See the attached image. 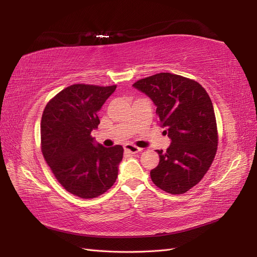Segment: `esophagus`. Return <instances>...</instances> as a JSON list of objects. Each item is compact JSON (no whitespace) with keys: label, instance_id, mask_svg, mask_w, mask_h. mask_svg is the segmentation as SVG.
<instances>
[{"label":"esophagus","instance_id":"obj_1","mask_svg":"<svg viewBox=\"0 0 257 257\" xmlns=\"http://www.w3.org/2000/svg\"><path fill=\"white\" fill-rule=\"evenodd\" d=\"M124 150L130 152V154H138V152H140L143 149L139 148V147H137V146H135V145L127 144L124 146Z\"/></svg>","mask_w":257,"mask_h":257}]
</instances>
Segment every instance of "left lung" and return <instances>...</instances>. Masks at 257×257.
<instances>
[{
	"label": "left lung",
	"instance_id": "1",
	"mask_svg": "<svg viewBox=\"0 0 257 257\" xmlns=\"http://www.w3.org/2000/svg\"><path fill=\"white\" fill-rule=\"evenodd\" d=\"M148 95L157 106L156 113L169 148L157 150L159 165L150 171L158 188L171 194L185 193L198 184L216 155L219 135L211 98L198 81L183 76L160 73L133 85Z\"/></svg>",
	"mask_w": 257,
	"mask_h": 257
}]
</instances>
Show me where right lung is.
Listing matches in <instances>:
<instances>
[{"mask_svg":"<svg viewBox=\"0 0 257 257\" xmlns=\"http://www.w3.org/2000/svg\"><path fill=\"white\" fill-rule=\"evenodd\" d=\"M116 85H70L47 102L41 121V149L62 187L78 198L94 199L116 182L123 148L94 145L98 111Z\"/></svg>","mask_w":257,"mask_h":257,"instance_id":"1","label":"right lung"}]
</instances>
